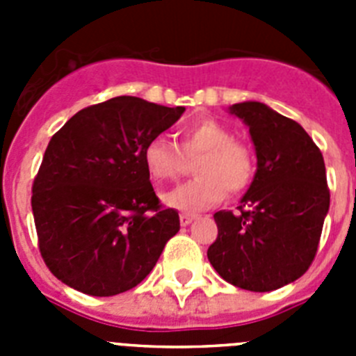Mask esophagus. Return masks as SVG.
Returning a JSON list of instances; mask_svg holds the SVG:
<instances>
[{"label": "esophagus", "mask_w": 356, "mask_h": 356, "mask_svg": "<svg viewBox=\"0 0 356 356\" xmlns=\"http://www.w3.org/2000/svg\"><path fill=\"white\" fill-rule=\"evenodd\" d=\"M194 221V216L193 213H180V225L181 226H187Z\"/></svg>", "instance_id": "obj_1"}]
</instances>
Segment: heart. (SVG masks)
I'll return each mask as SVG.
<instances>
[{"instance_id":"b5f03b06","label":"heart","mask_w":356,"mask_h":356,"mask_svg":"<svg viewBox=\"0 0 356 356\" xmlns=\"http://www.w3.org/2000/svg\"><path fill=\"white\" fill-rule=\"evenodd\" d=\"M194 160V180L163 194L165 205L185 212H200L217 205L225 194H241L251 185L257 159L248 144L234 139L232 130L216 119H197L178 131V146L155 137L144 146L143 162L155 184L172 180L185 171V160Z\"/></svg>"}]
</instances>
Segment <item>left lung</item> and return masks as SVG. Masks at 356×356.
Instances as JSON below:
<instances>
[{
  "instance_id": "left-lung-1",
  "label": "left lung",
  "mask_w": 356,
  "mask_h": 356,
  "mask_svg": "<svg viewBox=\"0 0 356 356\" xmlns=\"http://www.w3.org/2000/svg\"><path fill=\"white\" fill-rule=\"evenodd\" d=\"M229 114L250 128L257 172L238 213H213L217 238L207 251L228 284L269 292L307 273L330 209L323 153L292 119L259 102L235 103Z\"/></svg>"
}]
</instances>
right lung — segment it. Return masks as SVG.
<instances>
[{"label": "right lung", "instance_id": "1", "mask_svg": "<svg viewBox=\"0 0 356 356\" xmlns=\"http://www.w3.org/2000/svg\"><path fill=\"white\" fill-rule=\"evenodd\" d=\"M184 106L118 96L72 115L49 140L31 187L39 250L56 278L89 296H115L155 267L180 217L162 209L144 146Z\"/></svg>", "mask_w": 356, "mask_h": 356}]
</instances>
